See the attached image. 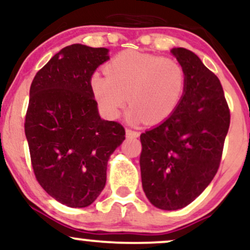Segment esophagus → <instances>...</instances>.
Here are the masks:
<instances>
[{"label": "esophagus", "instance_id": "esophagus-1", "mask_svg": "<svg viewBox=\"0 0 250 250\" xmlns=\"http://www.w3.org/2000/svg\"><path fill=\"white\" fill-rule=\"evenodd\" d=\"M125 135H127V137H129V139H136V137L140 136V134L137 133V131L130 130V129H127V130H125Z\"/></svg>", "mask_w": 250, "mask_h": 250}]
</instances>
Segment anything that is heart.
I'll return each instance as SVG.
<instances>
[{"label": "heart", "instance_id": "obj_1", "mask_svg": "<svg viewBox=\"0 0 250 250\" xmlns=\"http://www.w3.org/2000/svg\"><path fill=\"white\" fill-rule=\"evenodd\" d=\"M186 83V70L176 60L136 50L117 54L105 64V74L95 71L90 77L93 95L105 116L119 117L128 99L129 121L149 125L173 115Z\"/></svg>", "mask_w": 250, "mask_h": 250}]
</instances>
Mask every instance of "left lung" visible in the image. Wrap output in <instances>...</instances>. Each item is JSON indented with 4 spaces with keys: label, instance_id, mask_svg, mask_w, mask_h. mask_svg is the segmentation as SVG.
<instances>
[{
    "label": "left lung",
    "instance_id": "obj_1",
    "mask_svg": "<svg viewBox=\"0 0 250 250\" xmlns=\"http://www.w3.org/2000/svg\"><path fill=\"white\" fill-rule=\"evenodd\" d=\"M171 54L186 70L185 94L173 115L140 136L143 190L163 210L186 207L208 187L230 123L217 76L193 51L174 48Z\"/></svg>",
    "mask_w": 250,
    "mask_h": 250
}]
</instances>
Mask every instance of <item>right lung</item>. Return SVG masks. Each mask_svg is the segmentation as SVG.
<instances>
[{
  "label": "right lung",
  "mask_w": 250,
  "mask_h": 250,
  "mask_svg": "<svg viewBox=\"0 0 250 250\" xmlns=\"http://www.w3.org/2000/svg\"><path fill=\"white\" fill-rule=\"evenodd\" d=\"M107 48L71 44L37 71L24 133L37 182L62 205L84 208L105 186L110 155L125 128L99 115L90 77L108 61Z\"/></svg>",
  "instance_id": "obj_1"
}]
</instances>
